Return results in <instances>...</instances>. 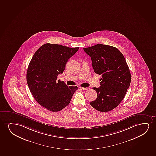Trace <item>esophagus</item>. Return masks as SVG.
Here are the masks:
<instances>
[{"label": "esophagus", "mask_w": 156, "mask_h": 156, "mask_svg": "<svg viewBox=\"0 0 156 156\" xmlns=\"http://www.w3.org/2000/svg\"><path fill=\"white\" fill-rule=\"evenodd\" d=\"M80 88H81V89H83V90H85L89 89V88H83V87H80Z\"/></svg>", "instance_id": "obj_1"}]
</instances>
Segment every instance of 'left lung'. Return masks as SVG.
I'll return each instance as SVG.
<instances>
[{
    "label": "left lung",
    "instance_id": "1",
    "mask_svg": "<svg viewBox=\"0 0 156 156\" xmlns=\"http://www.w3.org/2000/svg\"><path fill=\"white\" fill-rule=\"evenodd\" d=\"M83 50L91 58L94 72L102 77L101 86L93 88L97 98L90 104L98 111H110L121 102L131 83L128 64L122 53L112 46L98 44Z\"/></svg>",
    "mask_w": 156,
    "mask_h": 156
}]
</instances>
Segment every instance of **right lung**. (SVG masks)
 Listing matches in <instances>:
<instances>
[{"instance_id": "right-lung-1", "label": "right lung", "mask_w": 156, "mask_h": 156, "mask_svg": "<svg viewBox=\"0 0 156 156\" xmlns=\"http://www.w3.org/2000/svg\"><path fill=\"white\" fill-rule=\"evenodd\" d=\"M79 49L46 43L35 52L29 63L27 80L30 93L38 103L50 111H60L68 105L78 89L57 79Z\"/></svg>"}]
</instances>
